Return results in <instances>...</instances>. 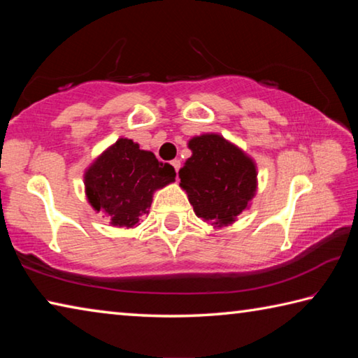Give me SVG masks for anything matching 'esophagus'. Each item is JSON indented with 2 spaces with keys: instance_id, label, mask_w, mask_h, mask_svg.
<instances>
[{
  "instance_id": "1",
  "label": "esophagus",
  "mask_w": 358,
  "mask_h": 358,
  "mask_svg": "<svg viewBox=\"0 0 358 358\" xmlns=\"http://www.w3.org/2000/svg\"><path fill=\"white\" fill-rule=\"evenodd\" d=\"M171 164L173 166V169H175V171H180V167H181V162H180V159H173L172 162H171Z\"/></svg>"
}]
</instances>
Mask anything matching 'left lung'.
Masks as SVG:
<instances>
[{
  "label": "left lung",
  "mask_w": 358,
  "mask_h": 358,
  "mask_svg": "<svg viewBox=\"0 0 358 358\" xmlns=\"http://www.w3.org/2000/svg\"><path fill=\"white\" fill-rule=\"evenodd\" d=\"M192 156L180 169V186L199 217L217 226L234 222L257 187L252 159L217 134L189 141Z\"/></svg>",
  "instance_id": "obj_1"
}]
</instances>
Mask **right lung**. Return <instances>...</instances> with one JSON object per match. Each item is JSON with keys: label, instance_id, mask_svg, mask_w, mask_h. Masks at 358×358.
<instances>
[{"label": "right lung", "instance_id": "1", "mask_svg": "<svg viewBox=\"0 0 358 358\" xmlns=\"http://www.w3.org/2000/svg\"><path fill=\"white\" fill-rule=\"evenodd\" d=\"M175 175V169L151 151L120 138L85 173V187L93 208L110 216L113 226L134 227L148 213L153 192Z\"/></svg>", "mask_w": 358, "mask_h": 358}]
</instances>
